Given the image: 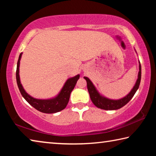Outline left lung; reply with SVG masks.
Instances as JSON below:
<instances>
[{
    "label": "left lung",
    "instance_id": "obj_1",
    "mask_svg": "<svg viewBox=\"0 0 156 156\" xmlns=\"http://www.w3.org/2000/svg\"><path fill=\"white\" fill-rule=\"evenodd\" d=\"M84 78L87 81L89 96H90V98L95 106H96L98 108H100V109L105 110H116L120 109L121 107H124L125 105L127 104L130 101V100L133 98L134 94H136V91L138 90L141 80V65L140 63L138 78L133 88L132 89V90L128 95H126L125 97L120 100H111L104 96H102L98 92L93 83H91V81L87 77H84Z\"/></svg>",
    "mask_w": 156,
    "mask_h": 156
}]
</instances>
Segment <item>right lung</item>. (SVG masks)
<instances>
[{
	"label": "right lung",
	"mask_w": 156,
	"mask_h": 156,
	"mask_svg": "<svg viewBox=\"0 0 156 156\" xmlns=\"http://www.w3.org/2000/svg\"><path fill=\"white\" fill-rule=\"evenodd\" d=\"M21 56H22V53L20 54L17 62L16 82L18 89H19L23 97L27 100L29 104L41 112L45 113H54L64 109L67 105L69 100L71 92L74 88L76 83H77L79 78H80V75H77L74 77L68 79L66 81L65 85L63 86L59 94L54 98L48 100L34 98L33 97L30 96L27 93H26V91L23 89L22 84L20 83L19 76V66Z\"/></svg>",
	"instance_id": "add662e5"
}]
</instances>
